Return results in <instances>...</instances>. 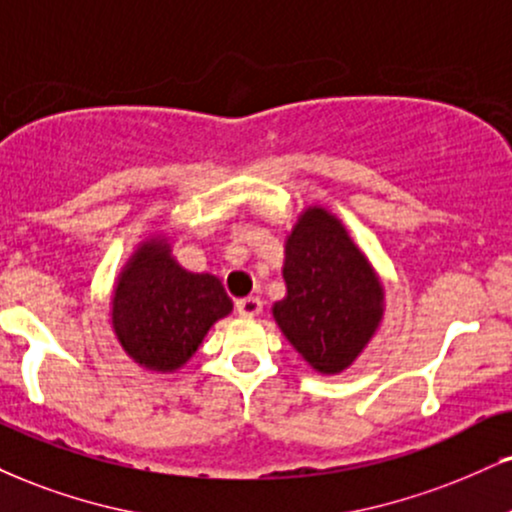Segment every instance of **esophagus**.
<instances>
[{"instance_id": "esophagus-1", "label": "esophagus", "mask_w": 512, "mask_h": 512, "mask_svg": "<svg viewBox=\"0 0 512 512\" xmlns=\"http://www.w3.org/2000/svg\"><path fill=\"white\" fill-rule=\"evenodd\" d=\"M238 315L243 317H257L262 312V300L255 298V295H248V298H240L236 303Z\"/></svg>"}]
</instances>
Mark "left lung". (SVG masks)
I'll use <instances>...</instances> for the list:
<instances>
[{
	"label": "left lung",
	"mask_w": 512,
	"mask_h": 512,
	"mask_svg": "<svg viewBox=\"0 0 512 512\" xmlns=\"http://www.w3.org/2000/svg\"><path fill=\"white\" fill-rule=\"evenodd\" d=\"M283 279L288 295L274 305L283 336L317 372L346 369L377 329L384 293L341 221L307 209L288 236Z\"/></svg>",
	"instance_id": "left-lung-1"
}]
</instances>
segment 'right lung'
Listing matches in <instances>:
<instances>
[{
  "label": "right lung",
  "instance_id": "1",
  "mask_svg": "<svg viewBox=\"0 0 512 512\" xmlns=\"http://www.w3.org/2000/svg\"><path fill=\"white\" fill-rule=\"evenodd\" d=\"M233 310L212 274H190L152 240L133 255L114 295V331L140 365L171 372L195 353L217 319Z\"/></svg>",
  "mask_w": 512,
  "mask_h": 512
}]
</instances>
